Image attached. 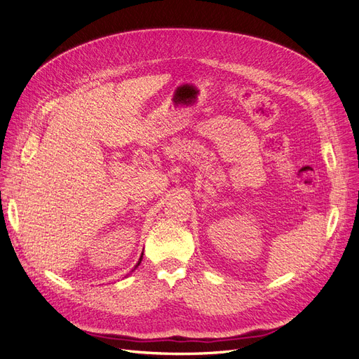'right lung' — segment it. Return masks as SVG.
<instances>
[{
  "label": "right lung",
  "mask_w": 359,
  "mask_h": 359,
  "mask_svg": "<svg viewBox=\"0 0 359 359\" xmlns=\"http://www.w3.org/2000/svg\"><path fill=\"white\" fill-rule=\"evenodd\" d=\"M142 255H144V253H142ZM140 262H142V256H140V259H139V260H137V264H136V266H135V269H136V268H137V266H139V265H140Z\"/></svg>",
  "instance_id": "right-lung-1"
}]
</instances>
